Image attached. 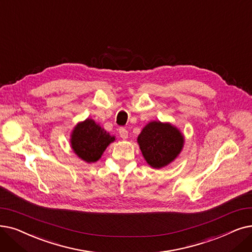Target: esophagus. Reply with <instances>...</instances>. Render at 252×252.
Wrapping results in <instances>:
<instances>
[{"label": "esophagus", "instance_id": "obj_1", "mask_svg": "<svg viewBox=\"0 0 252 252\" xmlns=\"http://www.w3.org/2000/svg\"><path fill=\"white\" fill-rule=\"evenodd\" d=\"M119 136L126 140L127 138V136H128L127 130L125 127H119Z\"/></svg>", "mask_w": 252, "mask_h": 252}]
</instances>
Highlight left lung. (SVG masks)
Listing matches in <instances>:
<instances>
[{"label": "left lung", "instance_id": "1", "mask_svg": "<svg viewBox=\"0 0 252 252\" xmlns=\"http://www.w3.org/2000/svg\"><path fill=\"white\" fill-rule=\"evenodd\" d=\"M140 149L152 168L165 167L176 158L183 146V136L170 124L152 122L138 137Z\"/></svg>", "mask_w": 252, "mask_h": 252}]
</instances>
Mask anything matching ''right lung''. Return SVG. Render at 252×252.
Instances as JSON below:
<instances>
[{"mask_svg": "<svg viewBox=\"0 0 252 252\" xmlns=\"http://www.w3.org/2000/svg\"><path fill=\"white\" fill-rule=\"evenodd\" d=\"M115 140L93 119L76 126L71 139L72 148L80 158L94 162L101 158L106 147Z\"/></svg>", "mask_w": 252, "mask_h": 252, "instance_id": "add662e5", "label": "right lung"}]
</instances>
